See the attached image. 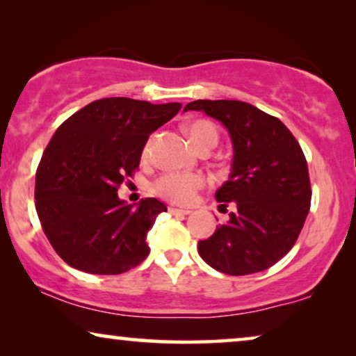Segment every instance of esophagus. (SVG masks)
I'll return each instance as SVG.
<instances>
[{
    "mask_svg": "<svg viewBox=\"0 0 356 356\" xmlns=\"http://www.w3.org/2000/svg\"><path fill=\"white\" fill-rule=\"evenodd\" d=\"M168 212L170 213H178V216H188L189 209H178V207H168Z\"/></svg>",
    "mask_w": 356,
    "mask_h": 356,
    "instance_id": "34e87169",
    "label": "esophagus"
}]
</instances>
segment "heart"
Wrapping results in <instances>:
<instances>
[{
  "label": "heart",
  "instance_id": "obj_1",
  "mask_svg": "<svg viewBox=\"0 0 356 356\" xmlns=\"http://www.w3.org/2000/svg\"><path fill=\"white\" fill-rule=\"evenodd\" d=\"M186 133L191 143L199 150L216 147L218 143V131L216 124L207 120H194L186 126ZM152 140H147L144 147V155L149 154ZM206 184V178L201 173H165L154 181V193L159 197L172 204L188 206L194 201L196 194Z\"/></svg>",
  "mask_w": 356,
  "mask_h": 356
}]
</instances>
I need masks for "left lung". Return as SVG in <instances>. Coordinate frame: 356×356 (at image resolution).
Segmentation results:
<instances>
[{"label":"left lung","mask_w":356,"mask_h":356,"mask_svg":"<svg viewBox=\"0 0 356 356\" xmlns=\"http://www.w3.org/2000/svg\"><path fill=\"white\" fill-rule=\"evenodd\" d=\"M225 126L233 143L228 181L216 193L220 211L236 207L230 220L197 243L209 266L227 275L266 270L298 240L311 206L308 163L298 140L275 116L240 100H196Z\"/></svg>","instance_id":"left-lung-1"}]
</instances>
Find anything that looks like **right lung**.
Returning a JSON list of instances; mask_svg holds the SVG:
<instances>
[{
	"instance_id": "1",
	"label": "right lung",
	"mask_w": 356,
	"mask_h": 356,
	"mask_svg": "<svg viewBox=\"0 0 356 356\" xmlns=\"http://www.w3.org/2000/svg\"><path fill=\"white\" fill-rule=\"evenodd\" d=\"M179 110L181 104L110 97L86 105L56 129L37 167L35 209L66 264L116 275L147 257V232L167 207L145 197L134 209L120 201L118 188L138 172L150 133Z\"/></svg>"
}]
</instances>
